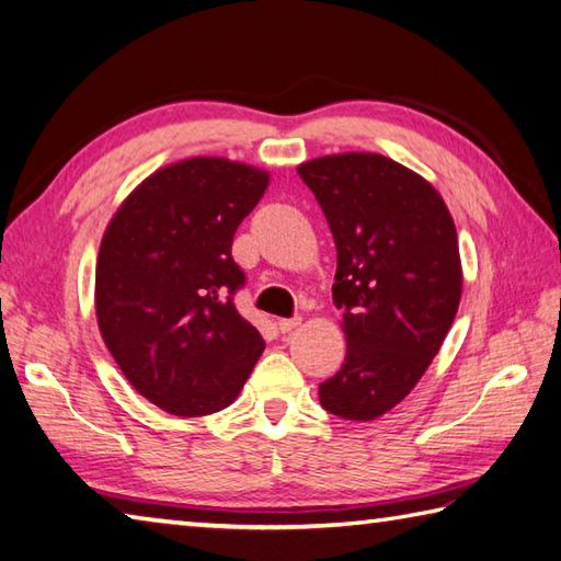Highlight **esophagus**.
Masks as SVG:
<instances>
[{
    "mask_svg": "<svg viewBox=\"0 0 561 561\" xmlns=\"http://www.w3.org/2000/svg\"><path fill=\"white\" fill-rule=\"evenodd\" d=\"M302 324V317H290V319H278V329L283 331V334H288V331L297 329Z\"/></svg>",
    "mask_w": 561,
    "mask_h": 561,
    "instance_id": "obj_1",
    "label": "esophagus"
}]
</instances>
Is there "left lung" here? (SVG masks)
<instances>
[{"label":"left lung","instance_id":"8db88e82","mask_svg":"<svg viewBox=\"0 0 561 561\" xmlns=\"http://www.w3.org/2000/svg\"><path fill=\"white\" fill-rule=\"evenodd\" d=\"M297 174L336 244L346 360L319 385L329 414L373 421L414 390L462 295L455 222L426 179L373 152L312 159Z\"/></svg>","mask_w":561,"mask_h":561}]
</instances>
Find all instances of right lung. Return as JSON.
Here are the masks:
<instances>
[{"label": "right lung", "mask_w": 561, "mask_h": 561, "mask_svg": "<svg viewBox=\"0 0 561 561\" xmlns=\"http://www.w3.org/2000/svg\"><path fill=\"white\" fill-rule=\"evenodd\" d=\"M266 186V171L242 162L184 159L147 176L101 239V336L135 390L169 414L230 407L264 353L232 300L247 280L232 239Z\"/></svg>", "instance_id": "1"}]
</instances>
